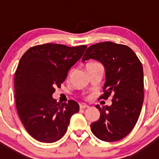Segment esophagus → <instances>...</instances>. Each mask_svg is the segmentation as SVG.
Segmentation results:
<instances>
[{
  "mask_svg": "<svg viewBox=\"0 0 159 159\" xmlns=\"http://www.w3.org/2000/svg\"><path fill=\"white\" fill-rule=\"evenodd\" d=\"M80 107L81 108V109H85V108H88L89 107V106L87 104H80Z\"/></svg>",
  "mask_w": 159,
  "mask_h": 159,
  "instance_id": "1",
  "label": "esophagus"
}]
</instances>
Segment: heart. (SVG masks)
Masks as SVG:
<instances>
[{
	"mask_svg": "<svg viewBox=\"0 0 159 159\" xmlns=\"http://www.w3.org/2000/svg\"><path fill=\"white\" fill-rule=\"evenodd\" d=\"M93 63H94V62H93Z\"/></svg>",
	"mask_w": 159,
	"mask_h": 159,
	"instance_id": "heart-1",
	"label": "heart"
}]
</instances>
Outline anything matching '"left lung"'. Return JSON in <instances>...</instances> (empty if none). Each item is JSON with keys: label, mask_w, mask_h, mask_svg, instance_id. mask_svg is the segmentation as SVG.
I'll use <instances>...</instances> for the list:
<instances>
[{"label": "left lung", "mask_w": 159, "mask_h": 159, "mask_svg": "<svg viewBox=\"0 0 159 159\" xmlns=\"http://www.w3.org/2000/svg\"><path fill=\"white\" fill-rule=\"evenodd\" d=\"M91 59L104 67V94L100 98L113 95L111 106H95L100 117L91 124V130L102 141H119L131 131L139 117L144 98L143 65L128 46L110 41L90 46L82 61Z\"/></svg>", "instance_id": "left-lung-1"}]
</instances>
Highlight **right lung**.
<instances>
[{"label": "right lung", "instance_id": "add662e5", "mask_svg": "<svg viewBox=\"0 0 159 159\" xmlns=\"http://www.w3.org/2000/svg\"><path fill=\"white\" fill-rule=\"evenodd\" d=\"M86 48L45 43L30 48L20 60L14 79L16 110L28 133L37 141L51 143L61 139L80 110L74 100L59 104L52 94Z\"/></svg>", "mask_w": 159, "mask_h": 159}]
</instances>
